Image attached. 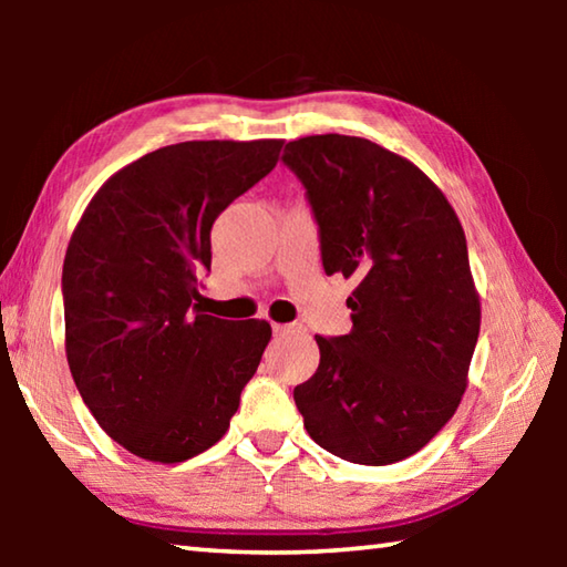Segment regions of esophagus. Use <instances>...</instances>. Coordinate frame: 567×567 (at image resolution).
Here are the masks:
<instances>
[{"instance_id": "34e87169", "label": "esophagus", "mask_w": 567, "mask_h": 567, "mask_svg": "<svg viewBox=\"0 0 567 567\" xmlns=\"http://www.w3.org/2000/svg\"><path fill=\"white\" fill-rule=\"evenodd\" d=\"M272 330H275V334H280V338H287V334H300L305 328L300 322H290V324H272Z\"/></svg>"}]
</instances>
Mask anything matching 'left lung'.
I'll list each match as a JSON object with an SVG mask.
<instances>
[{"mask_svg": "<svg viewBox=\"0 0 567 567\" xmlns=\"http://www.w3.org/2000/svg\"><path fill=\"white\" fill-rule=\"evenodd\" d=\"M282 162L307 189L322 267L352 277V330L315 334L320 364L295 388L305 430L358 465H392L455 415L480 332L463 225L433 179L375 142L312 134Z\"/></svg>", "mask_w": 567, "mask_h": 567, "instance_id": "obj_1", "label": "left lung"}]
</instances>
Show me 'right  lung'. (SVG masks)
<instances>
[{
    "instance_id": "obj_1",
    "label": "right lung",
    "mask_w": 567,
    "mask_h": 567,
    "mask_svg": "<svg viewBox=\"0 0 567 567\" xmlns=\"http://www.w3.org/2000/svg\"><path fill=\"white\" fill-rule=\"evenodd\" d=\"M282 140H195L104 182L64 255V350L84 405L150 463H185L227 433L270 322L197 310L223 209L280 159Z\"/></svg>"
}]
</instances>
